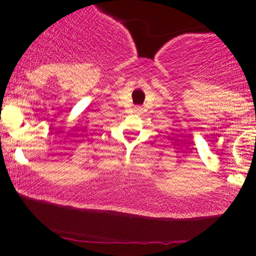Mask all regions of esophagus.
I'll return each mask as SVG.
<instances>
[{
  "label": "esophagus",
  "mask_w": 256,
  "mask_h": 256,
  "mask_svg": "<svg viewBox=\"0 0 256 256\" xmlns=\"http://www.w3.org/2000/svg\"><path fill=\"white\" fill-rule=\"evenodd\" d=\"M135 112H141V110H140V108H136Z\"/></svg>",
  "instance_id": "obj_1"
}]
</instances>
